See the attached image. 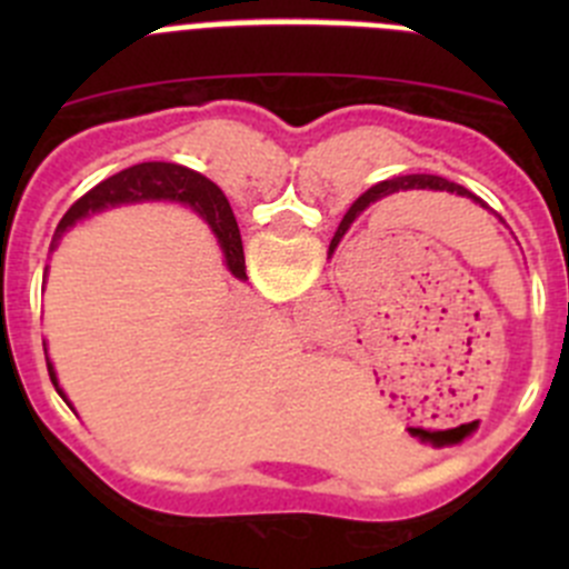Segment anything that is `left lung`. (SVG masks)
Masks as SVG:
<instances>
[{
    "label": "left lung",
    "instance_id": "1",
    "mask_svg": "<svg viewBox=\"0 0 569 569\" xmlns=\"http://www.w3.org/2000/svg\"><path fill=\"white\" fill-rule=\"evenodd\" d=\"M412 187H418V189H427V187H429V189H446V192H457V194H462V198H470V200H473V203L485 206V209H487L485 200L476 198V194H470L468 189L460 187V183H449V181H446V178H438V176H405V178H391V181H382V183H377V187L366 189V192L360 194V198L355 200L352 206H349V211H347V214H343L341 226H338L336 237H332V242H330V252H336L338 242H341L343 233L349 231V226H352V222L358 220V217L363 214V211L369 209L371 203H377V200L386 198V194L399 192V189H412Z\"/></svg>",
    "mask_w": 569,
    "mask_h": 569
}]
</instances>
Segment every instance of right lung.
Masks as SVG:
<instances>
[{
  "label": "right lung",
  "instance_id": "1",
  "mask_svg": "<svg viewBox=\"0 0 569 569\" xmlns=\"http://www.w3.org/2000/svg\"><path fill=\"white\" fill-rule=\"evenodd\" d=\"M151 200H168V203H181L189 206L192 211H198V214L209 222L211 231H214L217 242H220L222 248V256H226V267L231 269L233 278L248 280V274H244L242 237H239L237 217H233L228 198L220 192L217 183L209 181V178L176 162H142L104 178L101 183H96L90 192H84L82 198L66 211V217H62L60 226H57L54 231L51 250L57 248L62 233L71 231L77 222L88 220V217L93 214H101V211L107 209H114V206L151 203ZM46 272H49V267H46ZM46 366H49V377L51 382H54L57 393H60L62 399H68V396L62 393L60 382H57V371L49 358H46Z\"/></svg>",
  "mask_w": 569,
  "mask_h": 569
}]
</instances>
